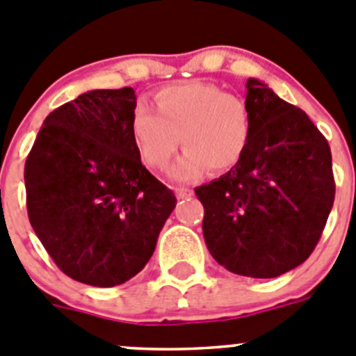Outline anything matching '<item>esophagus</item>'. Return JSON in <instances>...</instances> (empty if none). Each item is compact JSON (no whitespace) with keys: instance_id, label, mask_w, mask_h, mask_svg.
Segmentation results:
<instances>
[{"instance_id":"esophagus-1","label":"esophagus","mask_w":356,"mask_h":356,"mask_svg":"<svg viewBox=\"0 0 356 356\" xmlns=\"http://www.w3.org/2000/svg\"><path fill=\"white\" fill-rule=\"evenodd\" d=\"M175 197L179 198V200H184V198H190L191 195H193V190H190V188H175Z\"/></svg>"}]
</instances>
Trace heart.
<instances>
[{"mask_svg":"<svg viewBox=\"0 0 356 356\" xmlns=\"http://www.w3.org/2000/svg\"><path fill=\"white\" fill-rule=\"evenodd\" d=\"M154 111L138 102L131 117V133L143 163L163 170L179 145L186 149L170 179L190 182L211 170L223 174L241 161L248 147L252 117L243 97L204 81L161 88Z\"/></svg>","mask_w":356,"mask_h":356,"instance_id":"heart-1","label":"heart"}]
</instances>
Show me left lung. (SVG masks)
I'll return each instance as SVG.
<instances>
[{
  "instance_id": "obj_1",
  "label": "left lung",
  "mask_w": 356,
  "mask_h": 356,
  "mask_svg": "<svg viewBox=\"0 0 356 356\" xmlns=\"http://www.w3.org/2000/svg\"><path fill=\"white\" fill-rule=\"evenodd\" d=\"M252 117L238 165L195 190L207 250L230 273L275 278L305 262L334 206L332 152L305 111L257 78L246 81Z\"/></svg>"
}]
</instances>
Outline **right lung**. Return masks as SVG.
<instances>
[{
  "label": "right lung",
  "instance_id": "add662e5",
  "mask_svg": "<svg viewBox=\"0 0 356 356\" xmlns=\"http://www.w3.org/2000/svg\"><path fill=\"white\" fill-rule=\"evenodd\" d=\"M133 88L90 90L51 111L24 166L28 216L56 266L95 287L145 268L175 195L142 165Z\"/></svg>",
  "mask_w": 356,
  "mask_h": 356
}]
</instances>
